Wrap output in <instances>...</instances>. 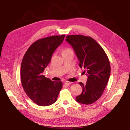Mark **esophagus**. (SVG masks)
<instances>
[{"mask_svg":"<svg viewBox=\"0 0 130 130\" xmlns=\"http://www.w3.org/2000/svg\"><path fill=\"white\" fill-rule=\"evenodd\" d=\"M64 83H65V84H66V85H71L72 83V82H69V81H65V82H64Z\"/></svg>","mask_w":130,"mask_h":130,"instance_id":"esophagus-1","label":"esophagus"}]
</instances>
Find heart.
<instances>
[{
    "instance_id": "1",
    "label": "heart",
    "mask_w": 130,
    "mask_h": 130,
    "mask_svg": "<svg viewBox=\"0 0 130 130\" xmlns=\"http://www.w3.org/2000/svg\"><path fill=\"white\" fill-rule=\"evenodd\" d=\"M71 51L70 49H69V48H67V49H66V50H65L64 51V52H66V51Z\"/></svg>"
}]
</instances>
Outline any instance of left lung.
<instances>
[{
    "instance_id": "1",
    "label": "left lung",
    "mask_w": 130,
    "mask_h": 130,
    "mask_svg": "<svg viewBox=\"0 0 130 130\" xmlns=\"http://www.w3.org/2000/svg\"><path fill=\"white\" fill-rule=\"evenodd\" d=\"M66 40L73 48L80 68L88 78L86 84H79L83 91L76 98L77 102L91 104L102 96L111 73L110 61L104 50L93 38L81 35H68Z\"/></svg>"
}]
</instances>
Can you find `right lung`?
<instances>
[{
	"label": "right lung",
	"instance_id": "obj_1",
	"mask_svg": "<svg viewBox=\"0 0 130 130\" xmlns=\"http://www.w3.org/2000/svg\"><path fill=\"white\" fill-rule=\"evenodd\" d=\"M65 36H52L37 40L28 48L22 60L20 79L23 87L27 96L39 106L54 103L62 88L61 82L52 81L43 73Z\"/></svg>",
	"mask_w": 130,
	"mask_h": 130
}]
</instances>
